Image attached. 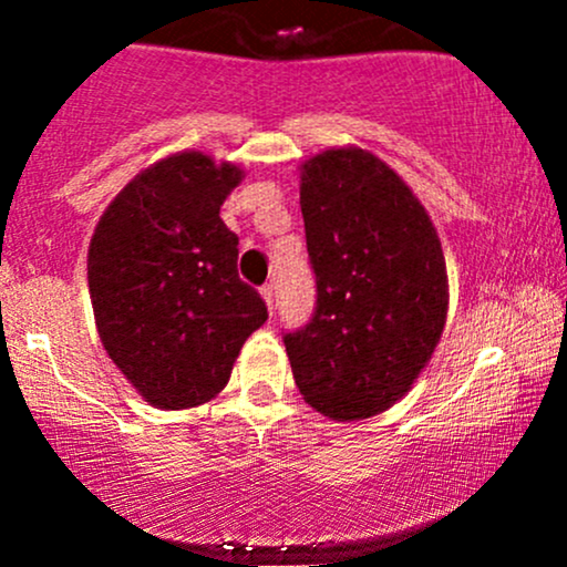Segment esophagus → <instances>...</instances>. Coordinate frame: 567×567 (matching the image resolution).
<instances>
[{"instance_id": "1", "label": "esophagus", "mask_w": 567, "mask_h": 567, "mask_svg": "<svg viewBox=\"0 0 567 567\" xmlns=\"http://www.w3.org/2000/svg\"><path fill=\"white\" fill-rule=\"evenodd\" d=\"M261 298L266 301V309H269V315H271V311H275V285H264Z\"/></svg>"}]
</instances>
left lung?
<instances>
[{
	"mask_svg": "<svg viewBox=\"0 0 567 567\" xmlns=\"http://www.w3.org/2000/svg\"><path fill=\"white\" fill-rule=\"evenodd\" d=\"M317 309L285 336L303 400L333 421L379 415L437 349L447 271L426 207L386 162L338 146L301 165Z\"/></svg>",
	"mask_w": 567,
	"mask_h": 567,
	"instance_id": "obj_1",
	"label": "left lung"
}]
</instances>
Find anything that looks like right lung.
<instances>
[{"instance_id":"right-lung-1","label":"right lung","mask_w":567,"mask_h":567,"mask_svg":"<svg viewBox=\"0 0 567 567\" xmlns=\"http://www.w3.org/2000/svg\"><path fill=\"white\" fill-rule=\"evenodd\" d=\"M234 162L178 152L135 175L97 220L87 285L103 349L148 405L186 410L229 383L266 303L237 275L220 205Z\"/></svg>"}]
</instances>
